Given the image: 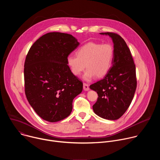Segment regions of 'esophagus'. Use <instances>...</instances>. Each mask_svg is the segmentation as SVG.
Here are the masks:
<instances>
[{
	"instance_id": "1",
	"label": "esophagus",
	"mask_w": 160,
	"mask_h": 160,
	"mask_svg": "<svg viewBox=\"0 0 160 160\" xmlns=\"http://www.w3.org/2000/svg\"><path fill=\"white\" fill-rule=\"evenodd\" d=\"M83 90L85 91H87L89 90V87L88 85L86 83H83Z\"/></svg>"
}]
</instances>
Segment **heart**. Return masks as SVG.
<instances>
[{
  "label": "heart",
  "instance_id": "obj_1",
  "mask_svg": "<svg viewBox=\"0 0 160 160\" xmlns=\"http://www.w3.org/2000/svg\"><path fill=\"white\" fill-rule=\"evenodd\" d=\"M114 59V49L110 43L88 42L77 51V56L70 55L67 62L72 73L79 76L85 69L83 78L87 81L104 77L110 70Z\"/></svg>",
  "mask_w": 160,
  "mask_h": 160
}]
</instances>
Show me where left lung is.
Instances as JSON below:
<instances>
[{"instance_id":"8db88e82","label":"left lung","mask_w":160,"mask_h":160,"mask_svg":"<svg viewBox=\"0 0 160 160\" xmlns=\"http://www.w3.org/2000/svg\"><path fill=\"white\" fill-rule=\"evenodd\" d=\"M108 35L114 43V59L104 78L90 85L98 94L93 110L99 117L110 120L120 118L130 106L137 87L135 64L123 38L112 32Z\"/></svg>"}]
</instances>
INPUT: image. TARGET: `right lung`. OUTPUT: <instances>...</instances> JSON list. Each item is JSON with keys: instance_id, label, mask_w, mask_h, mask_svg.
I'll return each mask as SVG.
<instances>
[{"instance_id": "add662e5", "label": "right lung", "mask_w": 160, "mask_h": 160, "mask_svg": "<svg viewBox=\"0 0 160 160\" xmlns=\"http://www.w3.org/2000/svg\"><path fill=\"white\" fill-rule=\"evenodd\" d=\"M79 45L70 34L51 32L37 40L24 64L25 92L37 115L49 122L70 115L73 100L83 83L68 65L67 58Z\"/></svg>"}]
</instances>
